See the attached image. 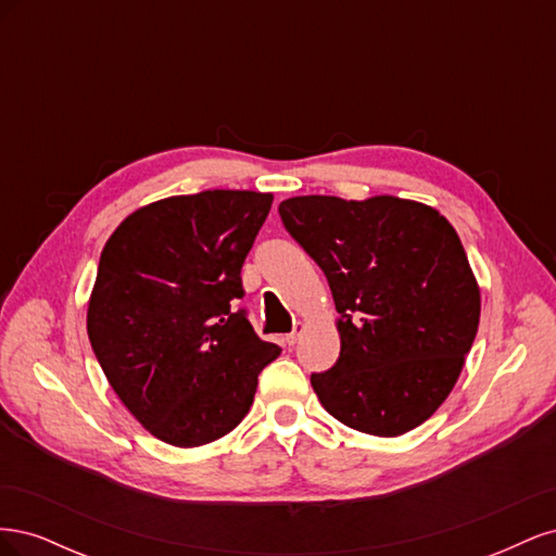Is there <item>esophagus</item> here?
I'll list each match as a JSON object with an SVG mask.
<instances>
[{"label": "esophagus", "instance_id": "esophagus-1", "mask_svg": "<svg viewBox=\"0 0 556 556\" xmlns=\"http://www.w3.org/2000/svg\"><path fill=\"white\" fill-rule=\"evenodd\" d=\"M304 329H306V327H304V323H296V325H294V331L285 336V343H288V345L299 343V339H301V333H304Z\"/></svg>", "mask_w": 556, "mask_h": 556}]
</instances>
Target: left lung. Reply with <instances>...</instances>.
Listing matches in <instances>:
<instances>
[{
	"label": "left lung",
	"instance_id": "obj_1",
	"mask_svg": "<svg viewBox=\"0 0 556 556\" xmlns=\"http://www.w3.org/2000/svg\"><path fill=\"white\" fill-rule=\"evenodd\" d=\"M282 225L323 268L341 355L311 384L350 429L394 439L441 408L480 323V285L459 233L413 199L280 201Z\"/></svg>",
	"mask_w": 556,
	"mask_h": 556
}]
</instances>
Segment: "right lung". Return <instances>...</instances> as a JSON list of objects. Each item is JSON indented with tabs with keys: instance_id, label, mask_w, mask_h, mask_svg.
<instances>
[{
	"instance_id": "right-lung-1",
	"label": "right lung",
	"mask_w": 556,
	"mask_h": 556,
	"mask_svg": "<svg viewBox=\"0 0 556 556\" xmlns=\"http://www.w3.org/2000/svg\"><path fill=\"white\" fill-rule=\"evenodd\" d=\"M271 192L166 197L111 233L88 301V336L125 408L176 447L241 425L262 368L280 355L233 299Z\"/></svg>"
}]
</instances>
